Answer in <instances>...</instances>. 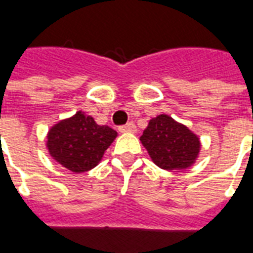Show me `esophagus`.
I'll return each instance as SVG.
<instances>
[{"label":"esophagus","mask_w":253,"mask_h":253,"mask_svg":"<svg viewBox=\"0 0 253 253\" xmlns=\"http://www.w3.org/2000/svg\"><path fill=\"white\" fill-rule=\"evenodd\" d=\"M121 133H134L136 132V125L133 124V123H128V124L123 125L119 128Z\"/></svg>","instance_id":"1"}]
</instances>
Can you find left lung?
<instances>
[{
    "label": "left lung",
    "mask_w": 253,
    "mask_h": 253,
    "mask_svg": "<svg viewBox=\"0 0 253 253\" xmlns=\"http://www.w3.org/2000/svg\"><path fill=\"white\" fill-rule=\"evenodd\" d=\"M140 141L152 161L164 170L191 168L202 146L198 134L165 113L149 120Z\"/></svg>",
    "instance_id": "1"
}]
</instances>
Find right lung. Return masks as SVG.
<instances>
[{
	"instance_id": "obj_1",
	"label": "right lung",
	"mask_w": 253,
	"mask_h": 253,
	"mask_svg": "<svg viewBox=\"0 0 253 253\" xmlns=\"http://www.w3.org/2000/svg\"><path fill=\"white\" fill-rule=\"evenodd\" d=\"M116 137V130L78 111L48 129L46 149L56 164L75 174L85 173L99 165Z\"/></svg>"
}]
</instances>
